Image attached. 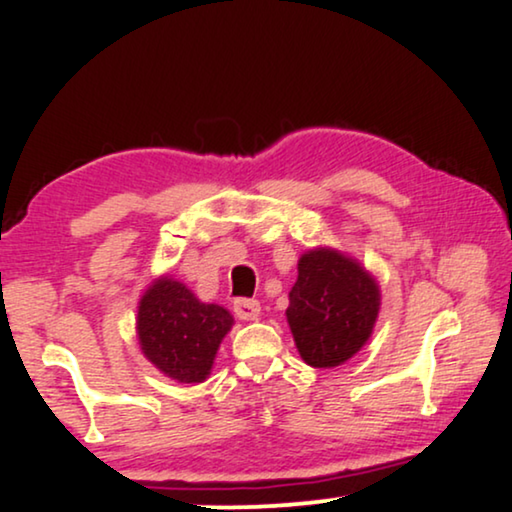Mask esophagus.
I'll return each mask as SVG.
<instances>
[{"label":"esophagus","instance_id":"34e87169","mask_svg":"<svg viewBox=\"0 0 512 512\" xmlns=\"http://www.w3.org/2000/svg\"><path fill=\"white\" fill-rule=\"evenodd\" d=\"M233 310L242 321H256L261 314V303L251 298H237L233 303Z\"/></svg>","mask_w":512,"mask_h":512}]
</instances>
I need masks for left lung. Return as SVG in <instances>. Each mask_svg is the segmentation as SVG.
<instances>
[{"mask_svg":"<svg viewBox=\"0 0 512 512\" xmlns=\"http://www.w3.org/2000/svg\"><path fill=\"white\" fill-rule=\"evenodd\" d=\"M382 305L377 279L333 247L307 249L289 291V321L300 359L312 368H338L368 345Z\"/></svg>","mask_w":512,"mask_h":512,"instance_id":"obj_1","label":"left lung"}]
</instances>
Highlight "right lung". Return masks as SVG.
<instances>
[{
	"label": "right lung",
	"mask_w": 512,
	"mask_h": 512,
	"mask_svg": "<svg viewBox=\"0 0 512 512\" xmlns=\"http://www.w3.org/2000/svg\"><path fill=\"white\" fill-rule=\"evenodd\" d=\"M137 342L165 377L181 384L205 382L216 352L235 319L226 307L202 303L184 282L160 275L137 305Z\"/></svg>",
	"instance_id": "add662e5"
}]
</instances>
